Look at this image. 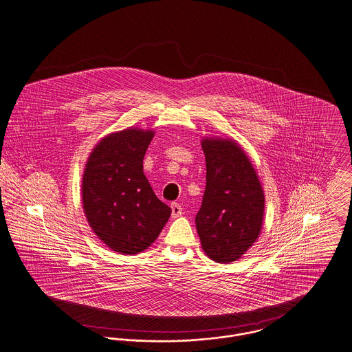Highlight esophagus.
Here are the masks:
<instances>
[{
  "mask_svg": "<svg viewBox=\"0 0 352 352\" xmlns=\"http://www.w3.org/2000/svg\"><path fill=\"white\" fill-rule=\"evenodd\" d=\"M170 208H172V217L173 218H177V217H180L183 214V207L177 201H173L170 204Z\"/></svg>",
  "mask_w": 352,
  "mask_h": 352,
  "instance_id": "34e87169",
  "label": "esophagus"
}]
</instances>
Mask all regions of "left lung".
Instances as JSON below:
<instances>
[{"instance_id": "left-lung-1", "label": "left lung", "mask_w": 352, "mask_h": 352, "mask_svg": "<svg viewBox=\"0 0 352 352\" xmlns=\"http://www.w3.org/2000/svg\"><path fill=\"white\" fill-rule=\"evenodd\" d=\"M201 148L207 175L195 223L206 254L227 263L256 242L265 196L252 162L235 142L207 138Z\"/></svg>"}]
</instances>
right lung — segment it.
I'll use <instances>...</instances> for the list:
<instances>
[{"mask_svg":"<svg viewBox=\"0 0 352 352\" xmlns=\"http://www.w3.org/2000/svg\"><path fill=\"white\" fill-rule=\"evenodd\" d=\"M152 138L153 131L140 129L110 134L86 164L82 197L87 221L110 249L122 254L149 248L170 217L144 175Z\"/></svg>","mask_w":352,"mask_h":352,"instance_id":"right-lung-1","label":"right lung"}]
</instances>
